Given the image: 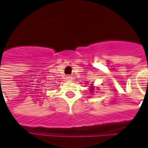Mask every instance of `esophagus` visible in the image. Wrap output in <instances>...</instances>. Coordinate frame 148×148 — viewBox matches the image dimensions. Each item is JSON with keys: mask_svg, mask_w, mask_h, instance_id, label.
Here are the masks:
<instances>
[{"mask_svg": "<svg viewBox=\"0 0 148 148\" xmlns=\"http://www.w3.org/2000/svg\"><path fill=\"white\" fill-rule=\"evenodd\" d=\"M72 77H67V81H72Z\"/></svg>", "mask_w": 148, "mask_h": 148, "instance_id": "obj_1", "label": "esophagus"}]
</instances>
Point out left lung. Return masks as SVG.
Segmentation results:
<instances>
[{
    "mask_svg": "<svg viewBox=\"0 0 148 148\" xmlns=\"http://www.w3.org/2000/svg\"><path fill=\"white\" fill-rule=\"evenodd\" d=\"M90 87H91V88H90V91H91V92L90 93H93L94 92V90H95V87H93V84H91V86H90Z\"/></svg>",
    "mask_w": 148,
    "mask_h": 148,
    "instance_id": "left-lung-1",
    "label": "left lung"
}]
</instances>
